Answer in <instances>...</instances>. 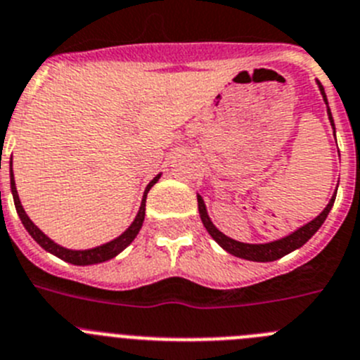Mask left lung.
I'll return each mask as SVG.
<instances>
[{
    "label": "left lung",
    "mask_w": 360,
    "mask_h": 360,
    "mask_svg": "<svg viewBox=\"0 0 360 360\" xmlns=\"http://www.w3.org/2000/svg\"><path fill=\"white\" fill-rule=\"evenodd\" d=\"M319 89H321L323 100H325V103H326V96H325V91H323L321 84H319ZM328 117H330V123H332V127H334V120H332L330 108H328ZM334 202H335V196H332V200L328 202V205L325 207V210H323L318 217H314L312 221H309L307 225H303L302 229H298L296 232H292L291 236L282 237V239L273 240V243H266V245H245V243H239V240H233V239H230V237L223 236V233H221L219 230L212 225V221H210L209 214H207L205 203H203L202 196H198V210H200V217H202L207 232L212 236V239L216 240L221 248L226 250V252L232 253V255L239 257V259L255 260V262H271V260H276V259H280V257L288 255V253H291L292 250H296V248H300V246L305 245V243H307V240L311 239L316 232H318L319 226L323 225V221L326 219V216H328V212H330Z\"/></svg>",
    "instance_id": "left-lung-1"
}]
</instances>
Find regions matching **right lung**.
<instances>
[{
	"label": "right lung",
	"mask_w": 360,
	"mask_h": 360,
	"mask_svg": "<svg viewBox=\"0 0 360 360\" xmlns=\"http://www.w3.org/2000/svg\"><path fill=\"white\" fill-rule=\"evenodd\" d=\"M158 178H160V174H157V176H155L150 184H148L146 191H144L143 203H141L139 212H137V216H135L134 223H131V225L128 226V229L124 230V232L121 233L120 237H115L114 240H110V243H107V245L96 246V248H91V250H68V248H64V246H58L57 243H53V240L49 239L48 236H44V233H42L41 230H39L37 226L32 223V219L26 216L25 209H22L21 202H19L18 189H15V182H14V173H12V162H10V189H12V196H14L15 210H18L19 217H21V221H22V225H25V229L28 230L30 236L34 237V239L37 240L39 245H41L42 248L46 250V252L53 253V255H57L58 259L65 260V262H69V264H77V266L100 264V262H105V260H108V259H114L117 253H121L124 248H127L128 245H130L131 240L135 239V236L139 233L141 226H143L144 210H146V194H148V191H150L151 187L157 184Z\"/></svg>",
	"instance_id": "1"
}]
</instances>
